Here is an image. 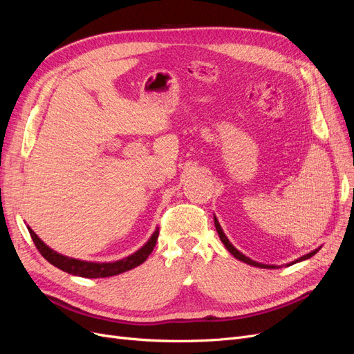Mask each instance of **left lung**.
<instances>
[{"label": "left lung", "mask_w": 354, "mask_h": 354, "mask_svg": "<svg viewBox=\"0 0 354 354\" xmlns=\"http://www.w3.org/2000/svg\"><path fill=\"white\" fill-rule=\"evenodd\" d=\"M214 224H216V229H217V233H218V236H220L221 242L224 243V246H226L227 251L234 257V259H238V260H241V261H243V263H246V264H251V266H255V267H263V269H277L276 266H267V264L257 263V261H254V260L248 259V257H245L242 252H239V251H238L236 248H234V246L229 242V239L226 238V234H224V232H223V229H221V226H220V223H218V220H217L216 217H214ZM317 251H319V250H315V251L308 252V254H306V255H303V257H299V259H298V260H295L294 263L307 260V259H310V257H313ZM294 263H291V264H294Z\"/></svg>", "instance_id": "left-lung-1"}]
</instances>
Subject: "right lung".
Returning <instances> with one entry per match:
<instances>
[{
    "instance_id": "add662e5",
    "label": "right lung",
    "mask_w": 354,
    "mask_h": 354,
    "mask_svg": "<svg viewBox=\"0 0 354 354\" xmlns=\"http://www.w3.org/2000/svg\"><path fill=\"white\" fill-rule=\"evenodd\" d=\"M28 230L30 233L32 241H34V243L37 246V250L50 264H53L55 267H57V269L66 272L69 274L81 276V277H109V276H115V274H120L127 270L134 269V267L145 263L147 257L151 255V252L155 248L156 241H158V234H159V229L156 227L151 239L145 243V246H142L140 250L136 251L131 255L125 257V259H122V260H118L113 263H91V261L69 259V257H66V255H62L56 251H53L37 236L34 230H32L30 227H28Z\"/></svg>"
}]
</instances>
